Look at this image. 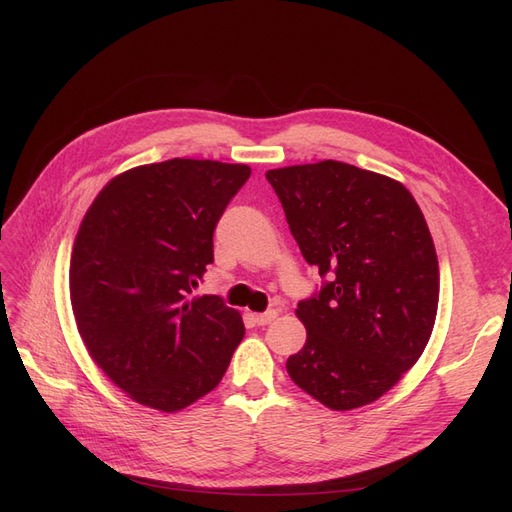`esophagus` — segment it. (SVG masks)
<instances>
[{"label": "esophagus", "instance_id": "obj_1", "mask_svg": "<svg viewBox=\"0 0 512 512\" xmlns=\"http://www.w3.org/2000/svg\"><path fill=\"white\" fill-rule=\"evenodd\" d=\"M275 318H277L275 309H269V312H265V314H252V320L258 324V327H265V324L273 322Z\"/></svg>", "mask_w": 512, "mask_h": 512}]
</instances>
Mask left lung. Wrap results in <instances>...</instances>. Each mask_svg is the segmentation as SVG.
Segmentation results:
<instances>
[{
	"label": "left lung",
	"instance_id": "left-lung-1",
	"mask_svg": "<svg viewBox=\"0 0 512 512\" xmlns=\"http://www.w3.org/2000/svg\"><path fill=\"white\" fill-rule=\"evenodd\" d=\"M294 241L327 277L299 303L305 346L288 376L331 410L382 397L423 354L440 269L423 211L399 181L324 160L267 170Z\"/></svg>",
	"mask_w": 512,
	"mask_h": 512
}]
</instances>
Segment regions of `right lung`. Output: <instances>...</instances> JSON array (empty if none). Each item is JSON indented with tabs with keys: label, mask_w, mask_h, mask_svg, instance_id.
Here are the masks:
<instances>
[{
	"label": "right lung",
	"mask_w": 512,
	"mask_h": 512,
	"mask_svg": "<svg viewBox=\"0 0 512 512\" xmlns=\"http://www.w3.org/2000/svg\"><path fill=\"white\" fill-rule=\"evenodd\" d=\"M247 164L173 158L108 181L70 258V301L91 359L134 401L177 412L220 384L245 327L218 294L190 297Z\"/></svg>",
	"instance_id": "1"
}]
</instances>
